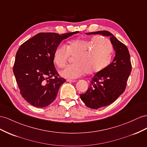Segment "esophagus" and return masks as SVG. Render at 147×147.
I'll use <instances>...</instances> for the list:
<instances>
[{"label": "esophagus", "mask_w": 147, "mask_h": 147, "mask_svg": "<svg viewBox=\"0 0 147 147\" xmlns=\"http://www.w3.org/2000/svg\"><path fill=\"white\" fill-rule=\"evenodd\" d=\"M67 82H76V80H72V79H67L66 80Z\"/></svg>", "instance_id": "esophagus-1"}]
</instances>
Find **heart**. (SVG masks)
Listing matches in <instances>:
<instances>
[{
	"mask_svg": "<svg viewBox=\"0 0 147 147\" xmlns=\"http://www.w3.org/2000/svg\"><path fill=\"white\" fill-rule=\"evenodd\" d=\"M113 45L107 39L94 36L90 39L78 38L70 40L65 45L60 44L55 49L53 60L58 68L65 67L69 55L74 58L73 65L60 71V75L68 79H76L87 73H98L110 64Z\"/></svg>",
	"mask_w": 147,
	"mask_h": 147,
	"instance_id": "1",
	"label": "heart"
}]
</instances>
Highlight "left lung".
<instances>
[{
  "label": "left lung",
  "instance_id": "8db88e82",
  "mask_svg": "<svg viewBox=\"0 0 147 147\" xmlns=\"http://www.w3.org/2000/svg\"><path fill=\"white\" fill-rule=\"evenodd\" d=\"M98 34L110 37L116 54L111 63L96 73L86 93L80 95L86 105L92 109H98L114 102L124 92L132 70L130 54L126 46L107 31L86 33Z\"/></svg>",
  "mask_w": 147,
  "mask_h": 147
}]
</instances>
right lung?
<instances>
[{
	"label": "right lung",
	"mask_w": 147,
	"mask_h": 147,
	"mask_svg": "<svg viewBox=\"0 0 147 147\" xmlns=\"http://www.w3.org/2000/svg\"><path fill=\"white\" fill-rule=\"evenodd\" d=\"M76 32L38 33L19 47L13 73L21 95L31 105L44 108L56 98L66 79L60 77L55 68L53 52L63 40Z\"/></svg>",
	"instance_id": "1"
}]
</instances>
